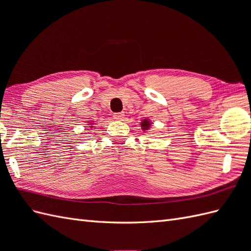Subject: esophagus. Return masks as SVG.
Instances as JSON below:
<instances>
[{
    "label": "esophagus",
    "instance_id": "esophagus-1",
    "mask_svg": "<svg viewBox=\"0 0 251 251\" xmlns=\"http://www.w3.org/2000/svg\"><path fill=\"white\" fill-rule=\"evenodd\" d=\"M114 119L116 120H124V117H125V114L124 113H115L113 115Z\"/></svg>",
    "mask_w": 251,
    "mask_h": 251
}]
</instances>
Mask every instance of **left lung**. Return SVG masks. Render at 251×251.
<instances>
[{"instance_id":"8db88e82","label":"left lung","mask_w":251,"mask_h":251,"mask_svg":"<svg viewBox=\"0 0 251 251\" xmlns=\"http://www.w3.org/2000/svg\"><path fill=\"white\" fill-rule=\"evenodd\" d=\"M151 121L147 118V119H143L141 123H140V126H141V128L143 131H147V130H149V128L151 127Z\"/></svg>"}]
</instances>
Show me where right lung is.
Segmentation results:
<instances>
[{
  "mask_svg": "<svg viewBox=\"0 0 251 251\" xmlns=\"http://www.w3.org/2000/svg\"><path fill=\"white\" fill-rule=\"evenodd\" d=\"M89 125H93V124H91V123H90V121H89ZM90 127H92V126H90Z\"/></svg>",
  "mask_w": 251,
  "mask_h": 251,
  "instance_id": "add662e5",
  "label": "right lung"
}]
</instances>
